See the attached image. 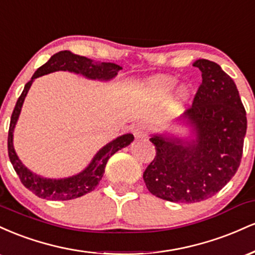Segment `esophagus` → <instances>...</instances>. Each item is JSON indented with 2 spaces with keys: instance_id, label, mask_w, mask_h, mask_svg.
<instances>
[{
  "instance_id": "obj_1",
  "label": "esophagus",
  "mask_w": 255,
  "mask_h": 255,
  "mask_svg": "<svg viewBox=\"0 0 255 255\" xmlns=\"http://www.w3.org/2000/svg\"><path fill=\"white\" fill-rule=\"evenodd\" d=\"M134 135H135L136 139H142V137H146L147 136V128L142 125L136 126L135 129H134Z\"/></svg>"
}]
</instances>
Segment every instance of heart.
<instances>
[{"label":"heart","instance_id":"1","mask_svg":"<svg viewBox=\"0 0 255 255\" xmlns=\"http://www.w3.org/2000/svg\"><path fill=\"white\" fill-rule=\"evenodd\" d=\"M177 84V78L172 75H154L139 86V92L145 99L151 102H164L170 97L172 91ZM173 94V93H172ZM192 96V86L189 84H181L171 95L170 104L174 109H180Z\"/></svg>","mask_w":255,"mask_h":255}]
</instances>
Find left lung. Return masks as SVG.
<instances>
[{
	"instance_id": "1",
	"label": "left lung",
	"mask_w": 255,
	"mask_h": 255,
	"mask_svg": "<svg viewBox=\"0 0 255 255\" xmlns=\"http://www.w3.org/2000/svg\"><path fill=\"white\" fill-rule=\"evenodd\" d=\"M193 66L203 83L176 121L188 127V136L153 134L150 141L157 153L142 175L151 194L172 203H198L221 191L238 171L247 130L233 79L205 58Z\"/></svg>"
}]
</instances>
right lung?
<instances>
[{
    "instance_id": "1",
    "label": "right lung",
    "mask_w": 255,
    "mask_h": 255,
    "mask_svg": "<svg viewBox=\"0 0 255 255\" xmlns=\"http://www.w3.org/2000/svg\"><path fill=\"white\" fill-rule=\"evenodd\" d=\"M121 69L122 67L116 63L96 62L91 58L73 54L69 50H63L52 55L48 62L44 63L34 72L31 80L25 85L24 91L17 99L10 118L9 131H8V156H9L10 163L13 164L14 170L16 171L21 183L37 197L46 199V200H71V199L83 197L87 193L92 192L103 177L105 165H107L109 158L119 150L129 145L134 140V135L127 133L108 142L95 154L90 164L77 175L64 178H46L34 174L22 164L13 145L14 128H15L20 113H21L26 95H27L34 79L49 74V73L68 71L83 75L91 80L109 81L115 78Z\"/></svg>"
}]
</instances>
